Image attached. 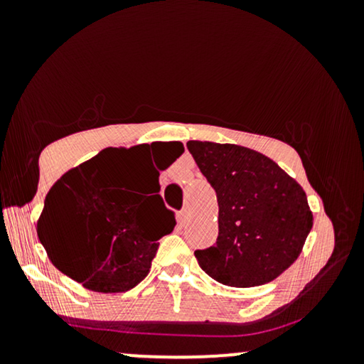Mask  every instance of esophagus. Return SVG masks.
Instances as JSON below:
<instances>
[{"mask_svg": "<svg viewBox=\"0 0 364 364\" xmlns=\"http://www.w3.org/2000/svg\"><path fill=\"white\" fill-rule=\"evenodd\" d=\"M186 220H188V210H186V208H183V210L178 214V223L183 225L186 223Z\"/></svg>", "mask_w": 364, "mask_h": 364, "instance_id": "1", "label": "esophagus"}]
</instances>
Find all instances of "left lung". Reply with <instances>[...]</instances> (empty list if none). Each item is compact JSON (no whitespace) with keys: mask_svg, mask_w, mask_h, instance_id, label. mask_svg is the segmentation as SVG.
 <instances>
[{"mask_svg":"<svg viewBox=\"0 0 364 364\" xmlns=\"http://www.w3.org/2000/svg\"><path fill=\"white\" fill-rule=\"evenodd\" d=\"M188 150L219 203V236L196 250L205 274L231 287L277 279L301 253L313 214L304 190L263 154L235 144L190 140Z\"/></svg>","mask_w":364,"mask_h":364,"instance_id":"8db88e82","label":"left lung"}]
</instances>
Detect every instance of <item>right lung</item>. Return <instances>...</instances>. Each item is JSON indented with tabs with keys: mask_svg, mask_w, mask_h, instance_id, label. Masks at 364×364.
Listing matches in <instances>:
<instances>
[{
	"mask_svg": "<svg viewBox=\"0 0 364 364\" xmlns=\"http://www.w3.org/2000/svg\"><path fill=\"white\" fill-rule=\"evenodd\" d=\"M152 147V145H150ZM162 161L166 169L185 152ZM149 145L104 149L54 183L37 220V236L58 270L95 292H124L147 277L157 241L173 232L176 219L159 195L140 198L133 183Z\"/></svg>",
	"mask_w": 364,
	"mask_h": 364,
	"instance_id": "1",
	"label": "right lung"
}]
</instances>
